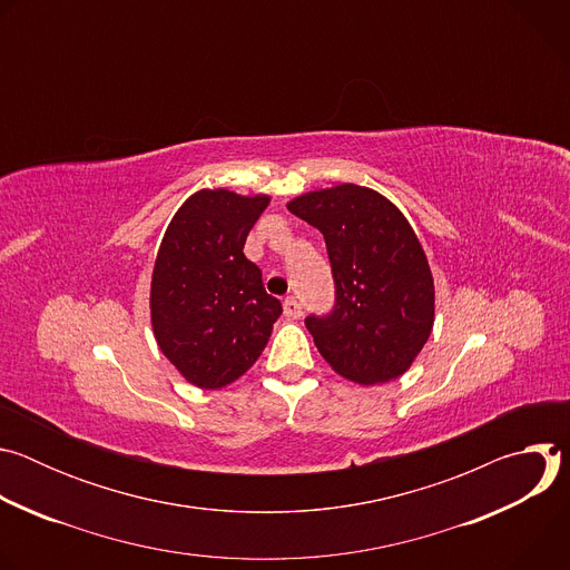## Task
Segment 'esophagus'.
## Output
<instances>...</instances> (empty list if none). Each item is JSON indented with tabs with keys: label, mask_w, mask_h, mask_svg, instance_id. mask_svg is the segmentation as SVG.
Masks as SVG:
<instances>
[{
	"label": "esophagus",
	"mask_w": 570,
	"mask_h": 570,
	"mask_svg": "<svg viewBox=\"0 0 570 570\" xmlns=\"http://www.w3.org/2000/svg\"><path fill=\"white\" fill-rule=\"evenodd\" d=\"M284 315L291 317V320L302 317V304H299L295 297H286V299H284Z\"/></svg>",
	"instance_id": "1"
}]
</instances>
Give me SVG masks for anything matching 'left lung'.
I'll list each match as a JSON object with an SVG mask.
<instances>
[{
    "label": "left lung",
    "mask_w": 570,
    "mask_h": 570,
    "mask_svg": "<svg viewBox=\"0 0 570 570\" xmlns=\"http://www.w3.org/2000/svg\"><path fill=\"white\" fill-rule=\"evenodd\" d=\"M286 207L322 232L332 262L334 311L304 320L317 352L361 385L399 379L435 320L433 275L415 229L385 196L350 183Z\"/></svg>",
    "instance_id": "obj_1"
}]
</instances>
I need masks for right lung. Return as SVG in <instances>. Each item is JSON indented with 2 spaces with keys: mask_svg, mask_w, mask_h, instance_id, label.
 Here are the masks:
<instances>
[{
  "mask_svg": "<svg viewBox=\"0 0 570 570\" xmlns=\"http://www.w3.org/2000/svg\"><path fill=\"white\" fill-rule=\"evenodd\" d=\"M271 196L200 189L171 218L150 279L155 341L196 387L218 390L262 356L282 302L243 246Z\"/></svg>",
  "mask_w": 570,
  "mask_h": 570,
  "instance_id": "add662e5",
  "label": "right lung"
}]
</instances>
